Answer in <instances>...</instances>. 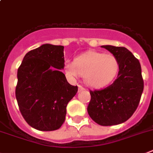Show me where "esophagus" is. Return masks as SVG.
Instances as JSON below:
<instances>
[{"mask_svg": "<svg viewBox=\"0 0 153 153\" xmlns=\"http://www.w3.org/2000/svg\"><path fill=\"white\" fill-rule=\"evenodd\" d=\"M83 90H84V87H82L81 85H78V91H83Z\"/></svg>", "mask_w": 153, "mask_h": 153, "instance_id": "1", "label": "esophagus"}]
</instances>
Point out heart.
Listing matches in <instances>:
<instances>
[{
  "label": "heart",
  "instance_id": "obj_1",
  "mask_svg": "<svg viewBox=\"0 0 153 153\" xmlns=\"http://www.w3.org/2000/svg\"><path fill=\"white\" fill-rule=\"evenodd\" d=\"M119 63L114 55L100 52H88L75 59L74 62H66V71L71 76H83L86 84L91 87L108 85L117 76Z\"/></svg>",
  "mask_w": 153,
  "mask_h": 153
}]
</instances>
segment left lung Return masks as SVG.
<instances>
[{
	"mask_svg": "<svg viewBox=\"0 0 153 153\" xmlns=\"http://www.w3.org/2000/svg\"><path fill=\"white\" fill-rule=\"evenodd\" d=\"M117 58V79L104 89L90 91L87 107L90 117L98 125L111 126L123 123L131 117L140 102L144 81L139 59L125 47L102 45Z\"/></svg>",
	"mask_w": 153,
	"mask_h": 153,
	"instance_id": "obj_1",
	"label": "left lung"
}]
</instances>
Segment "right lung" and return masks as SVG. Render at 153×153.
Returning a JSON list of instances; mask_svg holds the SVG:
<instances>
[{"label": "right lung", "instance_id": "1", "mask_svg": "<svg viewBox=\"0 0 153 153\" xmlns=\"http://www.w3.org/2000/svg\"><path fill=\"white\" fill-rule=\"evenodd\" d=\"M63 49L62 45L44 44L26 53L18 67V108L26 122L39 131H54L62 126L67 104L78 91L59 70L65 66Z\"/></svg>", "mask_w": 153, "mask_h": 153}]
</instances>
